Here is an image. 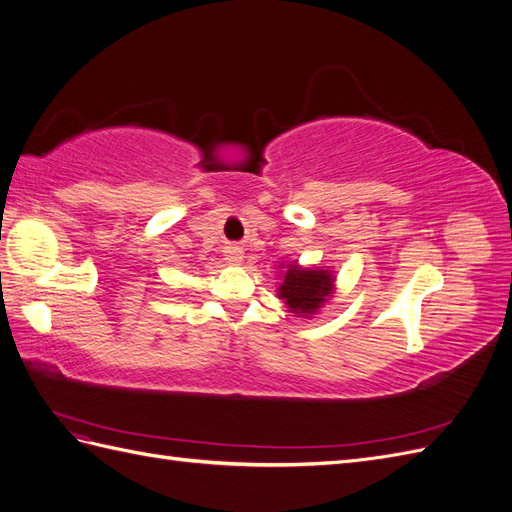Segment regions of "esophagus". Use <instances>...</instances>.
<instances>
[{
    "label": "esophagus",
    "mask_w": 512,
    "mask_h": 512,
    "mask_svg": "<svg viewBox=\"0 0 512 512\" xmlns=\"http://www.w3.org/2000/svg\"><path fill=\"white\" fill-rule=\"evenodd\" d=\"M224 256H226V260L230 262V265H241V262H243V250H241L239 245H228Z\"/></svg>",
    "instance_id": "34e87169"
}]
</instances>
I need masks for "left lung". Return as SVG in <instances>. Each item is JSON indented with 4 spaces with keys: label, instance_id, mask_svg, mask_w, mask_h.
Segmentation results:
<instances>
[{
    "label": "left lung",
    "instance_id": "left-lung-1",
    "mask_svg": "<svg viewBox=\"0 0 512 512\" xmlns=\"http://www.w3.org/2000/svg\"><path fill=\"white\" fill-rule=\"evenodd\" d=\"M335 292V273L324 267H301L297 260L280 265L277 297L297 318L316 316Z\"/></svg>",
    "mask_w": 512,
    "mask_h": 512
}]
</instances>
